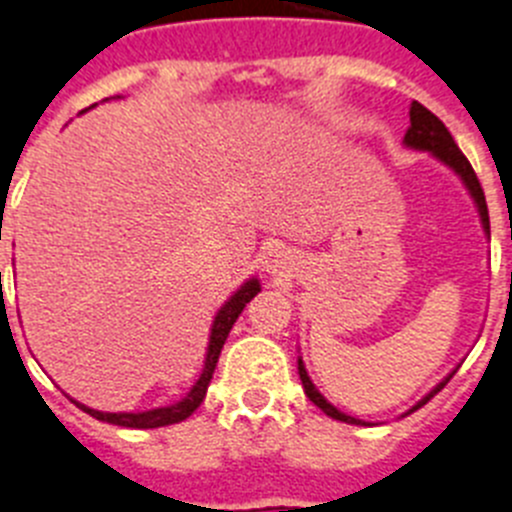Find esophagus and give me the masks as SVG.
Masks as SVG:
<instances>
[{"instance_id":"esophagus-1","label":"esophagus","mask_w":512,"mask_h":512,"mask_svg":"<svg viewBox=\"0 0 512 512\" xmlns=\"http://www.w3.org/2000/svg\"><path fill=\"white\" fill-rule=\"evenodd\" d=\"M288 262H290L288 250H285V247H280V245L270 247V250L262 255V265H265L270 273H280V270H285V267H288Z\"/></svg>"}]
</instances>
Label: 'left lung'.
<instances>
[{
	"mask_svg": "<svg viewBox=\"0 0 512 512\" xmlns=\"http://www.w3.org/2000/svg\"><path fill=\"white\" fill-rule=\"evenodd\" d=\"M405 145L413 147V150H428V153H434L441 163L449 165L451 170H457L459 178L464 181V186H467L469 193H472L474 204H477V209H480L482 227H485V232L490 234V214H487V201H485V191H482V186H480V178H477V173H474V168L469 165V160L464 158V153L457 147V142H454L451 132L446 130V124L441 122L434 112H428L423 104H418V101H413L411 104V127H408V132H405ZM298 375H301L303 390H306L308 400H311L313 405H319L326 416L336 418V421H344V423H362L359 418H352V416H347V413L336 411L334 405H331L329 400L319 393V390L313 388L311 377H308L306 367H303V359H298ZM451 377H454V372H451L446 380H441L439 385H436V388L416 405V408H421V405H426L428 400L434 398V395L444 388ZM416 408H413V411H416Z\"/></svg>",
	"mask_w": 512,
	"mask_h": 512,
	"instance_id": "left-lung-1",
	"label": "left lung"
}]
</instances>
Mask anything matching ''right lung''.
Listing matches in <instances>:
<instances>
[{"instance_id": "obj_1", "label": "right lung", "mask_w": 512, "mask_h": 512, "mask_svg": "<svg viewBox=\"0 0 512 512\" xmlns=\"http://www.w3.org/2000/svg\"><path fill=\"white\" fill-rule=\"evenodd\" d=\"M257 290H260V283L255 278L247 280L242 288L229 298L227 303L222 306V311L216 313L214 326H211V339H209V352H206V362H204V372L201 377L196 380V385L191 388V393L186 398H181L178 403L173 405H165V408H153V411H145V413H104V411H94V408H86L81 403H73L81 408L84 413L94 416L96 421H107L114 423V426H127V428H160V426H170V423H181L191 416L206 398V388H209L211 377H214L216 370V362H219V354H222L224 342H227L229 329L234 326L237 316L242 313V308L257 296Z\"/></svg>"}]
</instances>
